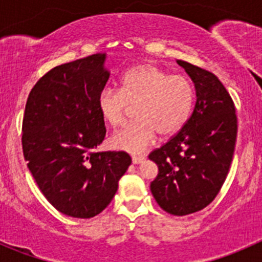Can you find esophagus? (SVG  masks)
Segmentation results:
<instances>
[{"mask_svg":"<svg viewBox=\"0 0 262 262\" xmlns=\"http://www.w3.org/2000/svg\"><path fill=\"white\" fill-rule=\"evenodd\" d=\"M143 160H144L143 156H133V157H132V161H133L134 165H138V163H142V162H143Z\"/></svg>","mask_w":262,"mask_h":262,"instance_id":"34e87169","label":"esophagus"}]
</instances>
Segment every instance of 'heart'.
I'll use <instances>...</instances> for the list:
<instances>
[{"mask_svg": "<svg viewBox=\"0 0 262 262\" xmlns=\"http://www.w3.org/2000/svg\"><path fill=\"white\" fill-rule=\"evenodd\" d=\"M194 86L182 75H168L153 63H142L126 71L120 90L105 87L97 97V109L109 125L125 121L136 105V120L113 134L112 144L132 153L144 152L155 141L175 134L182 128L194 104Z\"/></svg>", "mask_w": 262, "mask_h": 262, "instance_id": "1", "label": "heart"}]
</instances>
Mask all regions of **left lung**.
I'll return each mask as SVG.
<instances>
[{
  "label": "left lung",
  "instance_id": "obj_1",
  "mask_svg": "<svg viewBox=\"0 0 262 262\" xmlns=\"http://www.w3.org/2000/svg\"><path fill=\"white\" fill-rule=\"evenodd\" d=\"M195 86L194 112L176 136L149 153L158 166L150 191L165 212L187 215L204 209L226 181L237 138L228 91L209 71L178 60Z\"/></svg>",
  "mask_w": 262,
  "mask_h": 262
}]
</instances>
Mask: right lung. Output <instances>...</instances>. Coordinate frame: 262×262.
Wrapping results in <instances>:
<instances>
[{
    "label": "right lung",
    "mask_w": 262,
    "mask_h": 262,
    "mask_svg": "<svg viewBox=\"0 0 262 262\" xmlns=\"http://www.w3.org/2000/svg\"><path fill=\"white\" fill-rule=\"evenodd\" d=\"M106 54L57 66L29 94L23 150L47 200L73 218H92L114 198L132 163L126 152H96L106 134L97 97L110 77Z\"/></svg>",
    "instance_id": "obj_1"
}]
</instances>
